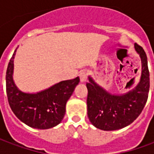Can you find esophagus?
Masks as SVG:
<instances>
[{
	"instance_id": "obj_1",
	"label": "esophagus",
	"mask_w": 154,
	"mask_h": 154,
	"mask_svg": "<svg viewBox=\"0 0 154 154\" xmlns=\"http://www.w3.org/2000/svg\"><path fill=\"white\" fill-rule=\"evenodd\" d=\"M79 77H80L81 82H86L87 78V72H81L79 73Z\"/></svg>"
}]
</instances>
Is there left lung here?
Returning a JSON list of instances; mask_svg holds the SVG:
<instances>
[{"instance_id": "obj_1", "label": "left lung", "mask_w": 154, "mask_h": 154, "mask_svg": "<svg viewBox=\"0 0 154 154\" xmlns=\"http://www.w3.org/2000/svg\"><path fill=\"white\" fill-rule=\"evenodd\" d=\"M134 48L141 59V77L136 87L129 91L111 94L88 76L87 116L97 129L111 131L125 128L137 119L145 106L149 91L148 59L141 46L134 44Z\"/></svg>"}]
</instances>
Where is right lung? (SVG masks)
<instances>
[{"label":"right lung","mask_w":154,"mask_h":154,"mask_svg":"<svg viewBox=\"0 0 154 154\" xmlns=\"http://www.w3.org/2000/svg\"><path fill=\"white\" fill-rule=\"evenodd\" d=\"M17 48L9 62L5 82L10 106L20 121L31 128L47 129L60 124L66 112V104L80 79L62 81L36 93L24 92L13 79L14 58Z\"/></svg>","instance_id":"right-lung-1"}]
</instances>
